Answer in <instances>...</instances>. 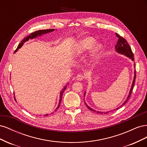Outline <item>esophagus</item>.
<instances>
[{
	"label": "esophagus",
	"mask_w": 147,
	"mask_h": 147,
	"mask_svg": "<svg viewBox=\"0 0 147 147\" xmlns=\"http://www.w3.org/2000/svg\"><path fill=\"white\" fill-rule=\"evenodd\" d=\"M85 78L84 77V76L83 75H82V74H78L77 75V77H76V79L77 80H78V81H81V80H83Z\"/></svg>",
	"instance_id": "1"
}]
</instances>
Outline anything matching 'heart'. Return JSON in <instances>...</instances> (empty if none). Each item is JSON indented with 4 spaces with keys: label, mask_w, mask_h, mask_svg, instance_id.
I'll use <instances>...</instances> for the list:
<instances>
[{
    "label": "heart",
    "mask_w": 147,
    "mask_h": 147,
    "mask_svg": "<svg viewBox=\"0 0 147 147\" xmlns=\"http://www.w3.org/2000/svg\"><path fill=\"white\" fill-rule=\"evenodd\" d=\"M96 42V40L92 37H86L83 38L77 44L75 52L77 55H80L90 50L95 45ZM102 48H103V46L101 43H97L92 48L91 54V58L92 59H97L98 58L102 50Z\"/></svg>",
    "instance_id": "obj_1"
}]
</instances>
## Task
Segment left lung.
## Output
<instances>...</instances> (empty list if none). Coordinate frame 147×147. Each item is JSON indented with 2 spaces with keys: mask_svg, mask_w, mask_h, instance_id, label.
<instances>
[{
  "mask_svg": "<svg viewBox=\"0 0 147 147\" xmlns=\"http://www.w3.org/2000/svg\"><path fill=\"white\" fill-rule=\"evenodd\" d=\"M116 35L117 37L118 38V40L117 42V45H115V50H116V51L118 52V53H120V54H122V55H124L126 56L127 57H129L130 59H131L132 61H134V55H133V53L132 51V50L131 48L130 47V46L129 45L128 43L127 42V41L125 39H124L123 37H122L121 36H120L119 35H118V34L116 33ZM134 66H135V64H134ZM136 71L134 70V80H133V82H132V86H131V90H130V91H129V95L127 97L126 100L124 101V103L119 107L117 108V109H118L119 108L121 107L122 106H123L124 104H125L126 102H127L128 99H129V97L131 96V94L132 93V89H133V87H134V83H135V80H136ZM85 93L86 92H84V96H85ZM84 103H85L86 105L87 106V107L90 109V110L92 111V112H96L97 113H108V112H99V111H96L95 110H93L92 109H91V107H89L85 102H84Z\"/></svg>",
  "mask_w": 147,
  "mask_h": 147,
  "instance_id": "1",
  "label": "left lung"
}]
</instances>
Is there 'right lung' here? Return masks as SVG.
I'll list each match as a JSON object with an SVG mask.
<instances>
[{
    "label": "right lung",
    "mask_w": 147,
    "mask_h": 147,
    "mask_svg": "<svg viewBox=\"0 0 147 147\" xmlns=\"http://www.w3.org/2000/svg\"><path fill=\"white\" fill-rule=\"evenodd\" d=\"M54 30H55L54 29H45V30H39L35 31V32H33V33H32V34H30L29 35H28V36H27L26 38H24L23 40H22V41L21 42V43L19 44L18 46V47H17V48H16V50H15V52L17 51L18 50L19 48H20L23 45V44H24V43L25 42L28 41L29 39H33V38H36V37H38V36H40V35H43V34H46L49 33V32H53V31H54ZM66 88H67V85L65 86L63 88V90H62V91H61V93H60V99H59V104H58V105H57V107L55 111L57 110V109H59V107L60 104H61V100H62V96H63V92H64V91H65ZM48 114H46V115H45V116H48Z\"/></svg>",
    "instance_id": "add662e5"
}]
</instances>
